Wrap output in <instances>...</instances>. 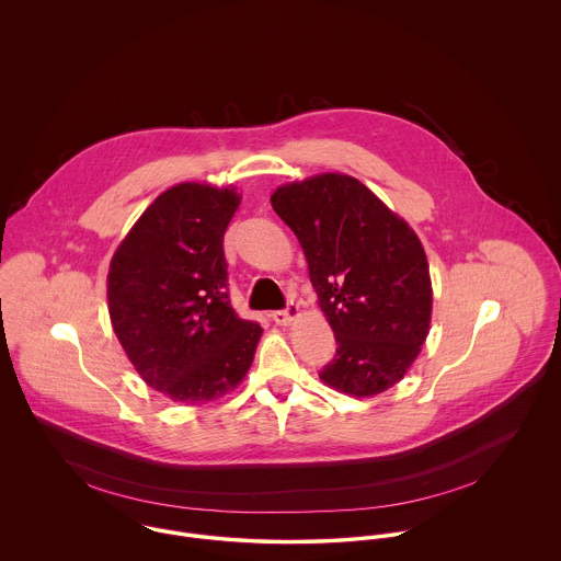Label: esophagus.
<instances>
[{"instance_id":"1","label":"esophagus","mask_w":561,"mask_h":561,"mask_svg":"<svg viewBox=\"0 0 561 561\" xmlns=\"http://www.w3.org/2000/svg\"><path fill=\"white\" fill-rule=\"evenodd\" d=\"M270 318L276 321L278 325H289L291 321L298 320L300 318V307L298 305H287V309H283V311H274V313H270Z\"/></svg>"}]
</instances>
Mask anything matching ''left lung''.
Returning <instances> with one entry per match:
<instances>
[{"label": "left lung", "mask_w": 561, "mask_h": 561, "mask_svg": "<svg viewBox=\"0 0 561 561\" xmlns=\"http://www.w3.org/2000/svg\"><path fill=\"white\" fill-rule=\"evenodd\" d=\"M272 207L300 241L336 352L320 378L371 398L398 385L430 332L432 283L416 233L358 179L280 185Z\"/></svg>", "instance_id": "obj_1"}]
</instances>
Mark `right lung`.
<instances>
[{"mask_svg":"<svg viewBox=\"0 0 561 561\" xmlns=\"http://www.w3.org/2000/svg\"><path fill=\"white\" fill-rule=\"evenodd\" d=\"M240 203L236 187L179 183L112 256V328L140 378L168 400H218L252 365L263 330L233 311L222 250Z\"/></svg>","mask_w":561,"mask_h":561,"instance_id":"1","label":"right lung"}]
</instances>
